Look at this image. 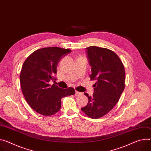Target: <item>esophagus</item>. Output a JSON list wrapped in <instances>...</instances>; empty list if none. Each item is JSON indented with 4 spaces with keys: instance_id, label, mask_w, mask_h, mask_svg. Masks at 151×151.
Here are the masks:
<instances>
[{
    "instance_id": "esophagus-1",
    "label": "esophagus",
    "mask_w": 151,
    "mask_h": 151,
    "mask_svg": "<svg viewBox=\"0 0 151 151\" xmlns=\"http://www.w3.org/2000/svg\"><path fill=\"white\" fill-rule=\"evenodd\" d=\"M82 93H80V92H79V91H75V96H79V95H80V94H81Z\"/></svg>"
}]
</instances>
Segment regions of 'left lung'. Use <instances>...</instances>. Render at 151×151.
<instances>
[{
  "instance_id": "left-lung-1",
  "label": "left lung",
  "mask_w": 151,
  "mask_h": 151,
  "mask_svg": "<svg viewBox=\"0 0 151 151\" xmlns=\"http://www.w3.org/2000/svg\"><path fill=\"white\" fill-rule=\"evenodd\" d=\"M86 49L91 67L89 76L96 82L92 96L84 93L88 102L81 110L90 118L98 119L110 111L118 102L125 89V71L122 61L113 51L96 46Z\"/></svg>"
}]
</instances>
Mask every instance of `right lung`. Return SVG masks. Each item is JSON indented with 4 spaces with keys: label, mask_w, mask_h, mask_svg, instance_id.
Wrapping results in <instances>:
<instances>
[{
    "label": "right lung",
    "mask_w": 151,
    "mask_h": 151,
    "mask_svg": "<svg viewBox=\"0 0 151 151\" xmlns=\"http://www.w3.org/2000/svg\"><path fill=\"white\" fill-rule=\"evenodd\" d=\"M71 50L57 47L38 49L26 58L20 75L24 97L37 113L49 116L57 113L61 106V99L73 95V88H61L49 84L57 73L60 60Z\"/></svg>",
    "instance_id": "obj_1"
}]
</instances>
